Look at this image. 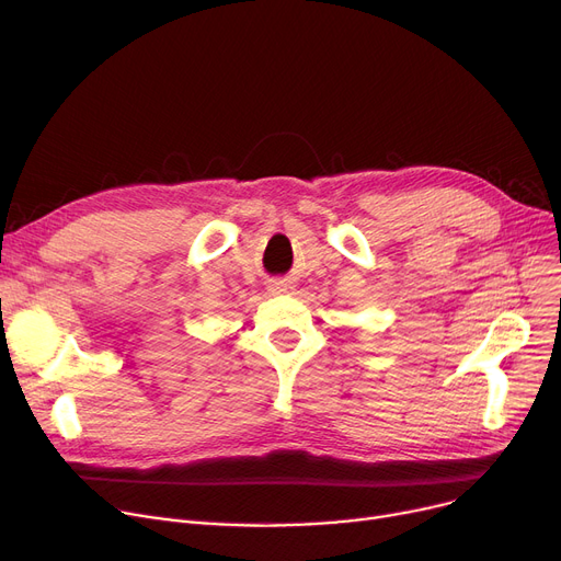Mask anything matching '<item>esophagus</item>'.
Masks as SVG:
<instances>
[{
	"instance_id": "obj_1",
	"label": "esophagus",
	"mask_w": 561,
	"mask_h": 561,
	"mask_svg": "<svg viewBox=\"0 0 561 561\" xmlns=\"http://www.w3.org/2000/svg\"><path fill=\"white\" fill-rule=\"evenodd\" d=\"M273 290H275V293H282V290H286V286H284V284H277V286H273Z\"/></svg>"
}]
</instances>
